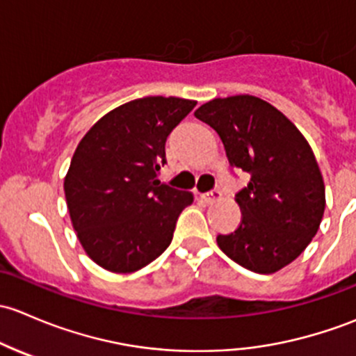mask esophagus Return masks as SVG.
I'll list each match as a JSON object with an SVG mask.
<instances>
[{
    "instance_id": "obj_1",
    "label": "esophagus",
    "mask_w": 356,
    "mask_h": 356,
    "mask_svg": "<svg viewBox=\"0 0 356 356\" xmlns=\"http://www.w3.org/2000/svg\"><path fill=\"white\" fill-rule=\"evenodd\" d=\"M200 197H202L205 202L211 204V202H216V200L221 199V192H219V190H211V192L202 193V195H200Z\"/></svg>"
}]
</instances>
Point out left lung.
Returning a JSON list of instances; mask_svg holds the SVG:
<instances>
[{
	"mask_svg": "<svg viewBox=\"0 0 356 356\" xmlns=\"http://www.w3.org/2000/svg\"><path fill=\"white\" fill-rule=\"evenodd\" d=\"M195 116L218 131L229 164L250 175L234 195L240 226L219 234V248L252 273L283 269L312 241L324 216V179L309 142L283 113L254 96L212 99Z\"/></svg>",
	"mask_w": 356,
	"mask_h": 356,
	"instance_id": "8db88e82",
	"label": "left lung"
}]
</instances>
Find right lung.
<instances>
[{
	"label": "right lung",
	"mask_w": 356,
	"mask_h": 356,
	"mask_svg": "<svg viewBox=\"0 0 356 356\" xmlns=\"http://www.w3.org/2000/svg\"><path fill=\"white\" fill-rule=\"evenodd\" d=\"M181 97H142L102 116L80 140L65 197L83 250L111 273H134L173 240L190 192L161 183L166 138L195 108Z\"/></svg>",
	"instance_id": "add662e5"
}]
</instances>
